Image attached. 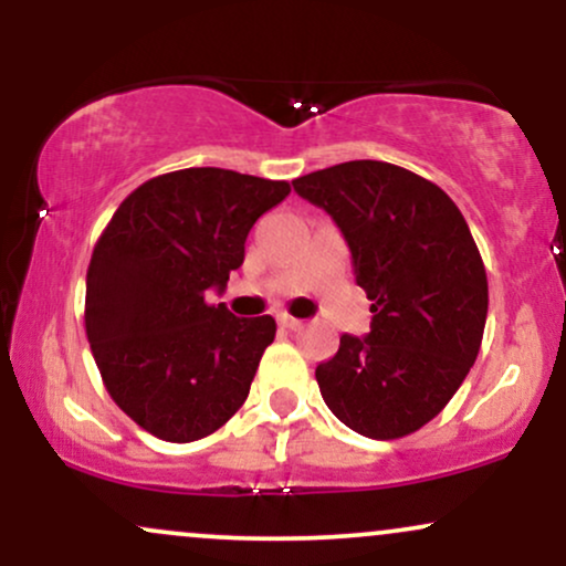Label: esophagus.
Returning <instances> with one entry per match:
<instances>
[{
  "instance_id": "esophagus-1",
  "label": "esophagus",
  "mask_w": 566,
  "mask_h": 566,
  "mask_svg": "<svg viewBox=\"0 0 566 566\" xmlns=\"http://www.w3.org/2000/svg\"><path fill=\"white\" fill-rule=\"evenodd\" d=\"M279 324L287 329H301L303 319H295V316H290V314H279Z\"/></svg>"
}]
</instances>
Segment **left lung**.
Segmentation results:
<instances>
[{"label":"left lung","instance_id":"8db88e82","mask_svg":"<svg viewBox=\"0 0 566 566\" xmlns=\"http://www.w3.org/2000/svg\"><path fill=\"white\" fill-rule=\"evenodd\" d=\"M346 237L356 284L373 301L367 337L343 335L316 367L324 405L369 439L433 420L476 361L486 271L458 205L431 180L356 159L292 180Z\"/></svg>","mask_w":566,"mask_h":566}]
</instances>
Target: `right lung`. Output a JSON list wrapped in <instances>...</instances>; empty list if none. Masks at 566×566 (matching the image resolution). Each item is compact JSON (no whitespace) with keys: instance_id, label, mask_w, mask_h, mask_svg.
Returning <instances> with one entry per match:
<instances>
[{"instance_id":"add662e5","label":"right lung","mask_w":566,"mask_h":566,"mask_svg":"<svg viewBox=\"0 0 566 566\" xmlns=\"http://www.w3.org/2000/svg\"><path fill=\"white\" fill-rule=\"evenodd\" d=\"M287 193V180L188 167L146 180L108 220L90 258L84 329L103 386L143 431L186 444L244 405L276 322L239 319L207 297Z\"/></svg>"}]
</instances>
